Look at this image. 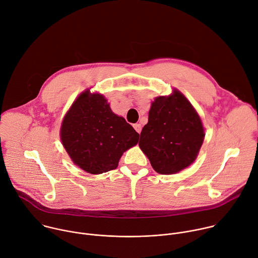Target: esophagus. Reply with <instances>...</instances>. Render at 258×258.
<instances>
[{
	"mask_svg": "<svg viewBox=\"0 0 258 258\" xmlns=\"http://www.w3.org/2000/svg\"><path fill=\"white\" fill-rule=\"evenodd\" d=\"M134 128L140 134L141 131H142V125L140 123H136V124H134Z\"/></svg>",
	"mask_w": 258,
	"mask_h": 258,
	"instance_id": "obj_1",
	"label": "esophagus"
}]
</instances>
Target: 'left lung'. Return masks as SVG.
I'll return each instance as SVG.
<instances>
[{
	"label": "left lung",
	"instance_id": "1",
	"mask_svg": "<svg viewBox=\"0 0 258 258\" xmlns=\"http://www.w3.org/2000/svg\"><path fill=\"white\" fill-rule=\"evenodd\" d=\"M139 146L154 170L173 174L197 158L205 133L199 114L179 91L155 98Z\"/></svg>",
	"mask_w": 258,
	"mask_h": 258
}]
</instances>
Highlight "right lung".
Masks as SVG:
<instances>
[{
  "label": "right lung",
  "instance_id": "obj_1",
  "mask_svg": "<svg viewBox=\"0 0 258 258\" xmlns=\"http://www.w3.org/2000/svg\"><path fill=\"white\" fill-rule=\"evenodd\" d=\"M139 137L123 117L112 112L103 95L90 90L72 103L60 130L62 145L73 163L92 174L115 169Z\"/></svg>",
  "mask_w": 258,
  "mask_h": 258
}]
</instances>
